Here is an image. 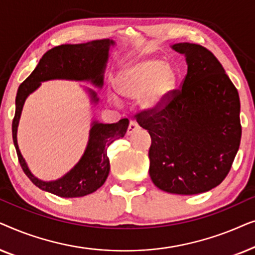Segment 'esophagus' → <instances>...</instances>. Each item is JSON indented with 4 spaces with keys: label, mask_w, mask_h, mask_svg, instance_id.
<instances>
[{
    "label": "esophagus",
    "mask_w": 255,
    "mask_h": 255,
    "mask_svg": "<svg viewBox=\"0 0 255 255\" xmlns=\"http://www.w3.org/2000/svg\"><path fill=\"white\" fill-rule=\"evenodd\" d=\"M137 130H139V125L135 123L134 121H131L128 123V134H132L133 132H135Z\"/></svg>",
    "instance_id": "34e87169"
}]
</instances>
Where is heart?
<instances>
[{
	"label": "heart",
	"mask_w": 255,
	"mask_h": 255,
	"mask_svg": "<svg viewBox=\"0 0 255 255\" xmlns=\"http://www.w3.org/2000/svg\"><path fill=\"white\" fill-rule=\"evenodd\" d=\"M179 81V73L159 58H146L122 68L115 78L117 92L128 99H138L146 110L162 107Z\"/></svg>",
	"instance_id": "b5f03b06"
}]
</instances>
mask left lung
<instances>
[{
  "label": "left lung",
  "mask_w": 255,
  "mask_h": 255,
  "mask_svg": "<svg viewBox=\"0 0 255 255\" xmlns=\"http://www.w3.org/2000/svg\"><path fill=\"white\" fill-rule=\"evenodd\" d=\"M172 47L188 64L181 88L162 107L134 117L152 139L153 183L170 194H201L223 182L239 149V95L208 48L189 43Z\"/></svg>",
  "instance_id": "left-lung-1"
}]
</instances>
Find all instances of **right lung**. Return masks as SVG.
I'll use <instances>...</instances> for the list:
<instances>
[{
	"mask_svg": "<svg viewBox=\"0 0 255 255\" xmlns=\"http://www.w3.org/2000/svg\"><path fill=\"white\" fill-rule=\"evenodd\" d=\"M113 40H93L83 44H66L48 50L39 60V64L29 78L20 83L16 95V111L12 120V139L18 161L25 175L41 190L48 191L60 197H82L96 191L106 182L110 170L107 148L116 138L124 137L128 127V120L123 118L114 124L94 122L90 130L89 141L86 152L78 165L60 180L44 182L34 177L27 168L18 145L17 127L25 99L29 94L40 86L41 81L52 79L88 80L95 86H102L103 72L108 60V51ZM94 102L99 99L90 92Z\"/></svg>",
	"mask_w": 255,
	"mask_h": 255,
	"instance_id": "obj_1",
	"label": "right lung"
}]
</instances>
